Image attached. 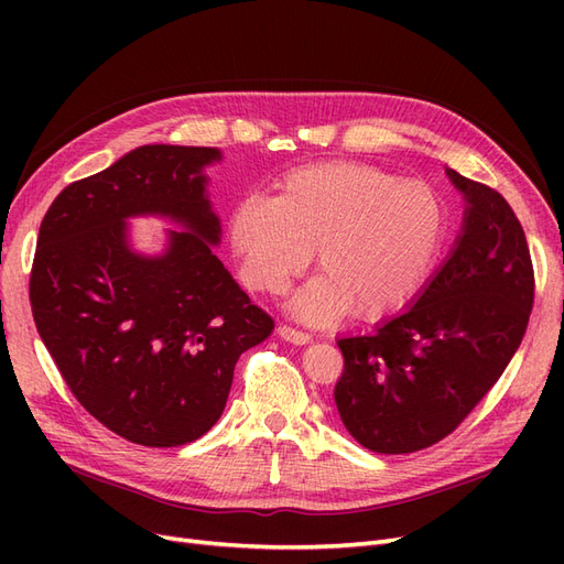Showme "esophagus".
Returning <instances> with one entry per match:
<instances>
[{"mask_svg": "<svg viewBox=\"0 0 564 564\" xmlns=\"http://www.w3.org/2000/svg\"><path fill=\"white\" fill-rule=\"evenodd\" d=\"M278 334H280V338H282V340H286V344H294V346H305V344H311V334H305V332H299V329L286 327V324H280V327H278Z\"/></svg>", "mask_w": 564, "mask_h": 564, "instance_id": "esophagus-1", "label": "esophagus"}]
</instances>
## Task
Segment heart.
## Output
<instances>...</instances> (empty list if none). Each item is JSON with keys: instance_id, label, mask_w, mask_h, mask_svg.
Returning <instances> with one entry per match:
<instances>
[{"instance_id": "obj_1", "label": "heart", "mask_w": 564, "mask_h": 564, "mask_svg": "<svg viewBox=\"0 0 564 564\" xmlns=\"http://www.w3.org/2000/svg\"><path fill=\"white\" fill-rule=\"evenodd\" d=\"M447 237V202L433 185L367 162H327L289 172L280 197L247 193L228 218L242 280L278 294L317 247L324 275L294 294L289 311L327 324L352 308L381 319L412 301Z\"/></svg>"}]
</instances>
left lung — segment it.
Instances as JSON below:
<instances>
[{
	"mask_svg": "<svg viewBox=\"0 0 564 564\" xmlns=\"http://www.w3.org/2000/svg\"><path fill=\"white\" fill-rule=\"evenodd\" d=\"M466 199L464 226L412 308L373 334L338 338L340 421L362 447L412 454L447 437L520 348L534 303V268L510 204L447 169Z\"/></svg>",
	"mask_w": 564,
	"mask_h": 564,
	"instance_id": "obj_1",
	"label": "left lung"
}]
</instances>
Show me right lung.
<instances>
[{"mask_svg":"<svg viewBox=\"0 0 564 564\" xmlns=\"http://www.w3.org/2000/svg\"><path fill=\"white\" fill-rule=\"evenodd\" d=\"M218 148L141 145L51 204L30 303L67 388L91 416L143 447H178L224 414L240 355L272 332L218 261L220 220L204 166ZM178 223L158 257L133 252L126 218Z\"/></svg>","mask_w":564,"mask_h":564,"instance_id":"obj_1","label":"right lung"}]
</instances>
